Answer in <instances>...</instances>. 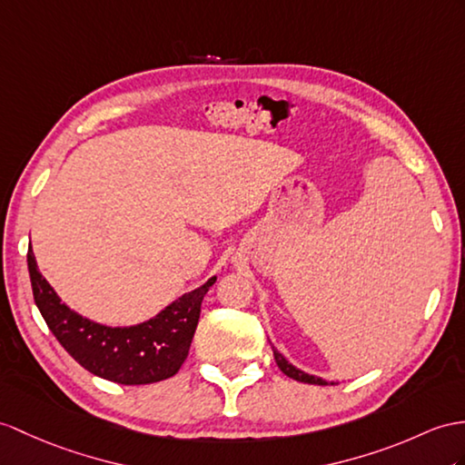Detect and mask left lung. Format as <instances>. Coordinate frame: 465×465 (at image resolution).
Instances as JSON below:
<instances>
[{
  "instance_id": "1",
  "label": "left lung",
  "mask_w": 465,
  "mask_h": 465,
  "mask_svg": "<svg viewBox=\"0 0 465 465\" xmlns=\"http://www.w3.org/2000/svg\"><path fill=\"white\" fill-rule=\"evenodd\" d=\"M272 351H274V359H276V365L280 367V371L284 372V375H288L290 379L293 381H300V382H308V384H322V387H325V384H337V382H330L325 381L322 377H315V375H310V372H305L298 367H293L290 361L280 353V351L276 347H272Z\"/></svg>"
}]
</instances>
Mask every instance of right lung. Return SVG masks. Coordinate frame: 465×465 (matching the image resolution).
I'll list each match as a JSON object with an SVG mask.
<instances>
[{"label": "right lung", "instance_id": "obj_1", "mask_svg": "<svg viewBox=\"0 0 465 465\" xmlns=\"http://www.w3.org/2000/svg\"><path fill=\"white\" fill-rule=\"evenodd\" d=\"M33 298L66 353L93 375L118 384H152L175 372L187 359L199 323L201 303L217 276L191 290L135 325H102L63 303L37 268L33 248L27 252Z\"/></svg>", "mask_w": 465, "mask_h": 465}]
</instances>
